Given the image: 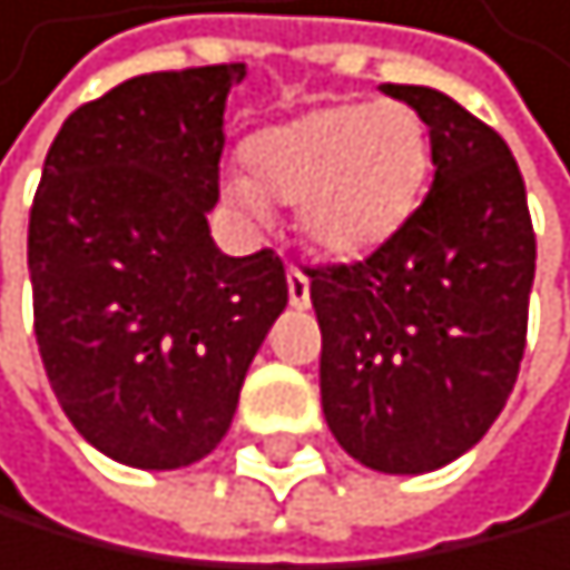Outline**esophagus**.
<instances>
[{
	"mask_svg": "<svg viewBox=\"0 0 570 570\" xmlns=\"http://www.w3.org/2000/svg\"><path fill=\"white\" fill-rule=\"evenodd\" d=\"M287 294L294 308H308V302H313V297H308V276L294 265L287 268Z\"/></svg>",
	"mask_w": 570,
	"mask_h": 570,
	"instance_id": "1",
	"label": "esophagus"
}]
</instances>
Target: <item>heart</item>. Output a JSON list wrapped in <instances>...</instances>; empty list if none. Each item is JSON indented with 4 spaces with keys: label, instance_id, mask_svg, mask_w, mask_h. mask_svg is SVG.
Returning a JSON list of instances; mask_svg holds the SVG:
<instances>
[{
    "label": "heart",
    "instance_id": "b5f03b06",
    "mask_svg": "<svg viewBox=\"0 0 570 570\" xmlns=\"http://www.w3.org/2000/svg\"><path fill=\"white\" fill-rule=\"evenodd\" d=\"M247 174L225 177L228 207L265 225L297 207V233L323 257L363 262L393 243L429 188L433 137L403 101H342L254 134Z\"/></svg>",
    "mask_w": 570,
    "mask_h": 570
}]
</instances>
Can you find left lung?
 <instances>
[{
  "label": "left lung",
  "instance_id": "left-lung-1",
  "mask_svg": "<svg viewBox=\"0 0 570 570\" xmlns=\"http://www.w3.org/2000/svg\"><path fill=\"white\" fill-rule=\"evenodd\" d=\"M382 90L433 137V188L353 265L308 268L334 440L379 473H433L491 429L528 334L534 233L524 177L488 122L429 86Z\"/></svg>",
  "mask_w": 570,
  "mask_h": 570
}]
</instances>
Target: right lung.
<instances>
[{
    "instance_id": "obj_1",
    "label": "right lung",
    "mask_w": 570,
    "mask_h": 570,
    "mask_svg": "<svg viewBox=\"0 0 570 570\" xmlns=\"http://www.w3.org/2000/svg\"><path fill=\"white\" fill-rule=\"evenodd\" d=\"M243 76V65L151 71L76 108L31 203L46 379L82 440L134 469H181L222 443L287 308L279 257H228L207 225L225 101Z\"/></svg>"
}]
</instances>
